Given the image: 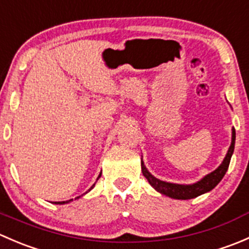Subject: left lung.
Returning a JSON list of instances; mask_svg holds the SVG:
<instances>
[{"instance_id":"obj_1","label":"left lung","mask_w":249,"mask_h":249,"mask_svg":"<svg viewBox=\"0 0 249 249\" xmlns=\"http://www.w3.org/2000/svg\"><path fill=\"white\" fill-rule=\"evenodd\" d=\"M235 137H236L235 129H232L231 145H230L227 157H225V159L223 160L222 165H220L217 170L211 172L210 175L203 177L200 182L194 183V184H190V185H182V184H173V183H167V182H164V180L157 179V178L153 177V176L148 172V170L145 169L143 161H141L143 176L147 178L149 184L152 185L155 190L160 192L161 194L166 195V196L172 197V199H179V200L194 199V197L199 196V195L205 194V193L212 190L213 188H214L215 185L222 180V178L224 177V175L228 171V167H229L230 159H231V155L233 153V148H235Z\"/></svg>"}]
</instances>
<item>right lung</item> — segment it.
I'll use <instances>...</instances> for the list:
<instances>
[{"instance_id":"obj_1","label":"right lung","mask_w":249,"mask_h":249,"mask_svg":"<svg viewBox=\"0 0 249 249\" xmlns=\"http://www.w3.org/2000/svg\"><path fill=\"white\" fill-rule=\"evenodd\" d=\"M100 176H101V175H100ZM100 176H99V177H100ZM95 185V184H94ZM94 185H92V187H94ZM92 187L91 188H90V189H92ZM89 189V190H90ZM70 201H71V200H69V201H61V202H55V203H67V202H70Z\"/></svg>"}]
</instances>
